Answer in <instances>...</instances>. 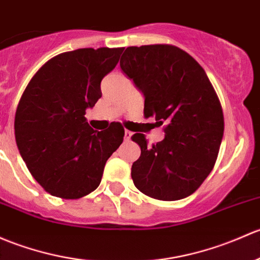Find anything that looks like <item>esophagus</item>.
<instances>
[{
    "label": "esophagus",
    "mask_w": 260,
    "mask_h": 260,
    "mask_svg": "<svg viewBox=\"0 0 260 260\" xmlns=\"http://www.w3.org/2000/svg\"><path fill=\"white\" fill-rule=\"evenodd\" d=\"M132 135H133V133L131 132V131L125 129L124 131V139H125V141H129L131 137H132Z\"/></svg>",
    "instance_id": "obj_1"
}]
</instances>
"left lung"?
Masks as SVG:
<instances>
[{
  "label": "left lung",
  "mask_w": 260,
  "mask_h": 260,
  "mask_svg": "<svg viewBox=\"0 0 260 260\" xmlns=\"http://www.w3.org/2000/svg\"><path fill=\"white\" fill-rule=\"evenodd\" d=\"M121 68L144 94V117L165 125V139L148 146L143 133L133 163V183L143 194L178 201L194 193L209 176L223 138L220 101L202 66L173 45L128 47Z\"/></svg>",
  "instance_id": "8db88e82"
}]
</instances>
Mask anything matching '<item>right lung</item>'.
<instances>
[{
	"mask_svg": "<svg viewBox=\"0 0 260 260\" xmlns=\"http://www.w3.org/2000/svg\"><path fill=\"white\" fill-rule=\"evenodd\" d=\"M123 48H80L46 62L21 95L15 137L22 159L51 196L78 199L100 185L106 162L121 146L124 128L112 122L94 131L84 118L102 95L101 81Z\"/></svg>",
	"mask_w": 260,
	"mask_h": 260,
	"instance_id": "add662e5",
	"label": "right lung"
}]
</instances>
